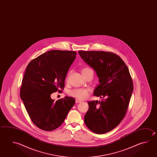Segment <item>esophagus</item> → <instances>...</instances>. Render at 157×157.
<instances>
[{"label":"esophagus","instance_id":"esophagus-1","mask_svg":"<svg viewBox=\"0 0 157 157\" xmlns=\"http://www.w3.org/2000/svg\"><path fill=\"white\" fill-rule=\"evenodd\" d=\"M82 101V100H80V99H75V103H81Z\"/></svg>","mask_w":157,"mask_h":157}]
</instances>
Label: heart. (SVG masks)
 <instances>
[{
    "mask_svg": "<svg viewBox=\"0 0 157 157\" xmlns=\"http://www.w3.org/2000/svg\"><path fill=\"white\" fill-rule=\"evenodd\" d=\"M90 71H93L89 67H84L82 69V73L83 75H85ZM69 94L78 99H84L88 96V90L85 88H76L69 91Z\"/></svg>",
    "mask_w": 157,
    "mask_h": 157,
    "instance_id": "heart-1",
    "label": "heart"
}]
</instances>
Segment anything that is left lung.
I'll return each instance as SVG.
<instances>
[{
  "mask_svg": "<svg viewBox=\"0 0 157 157\" xmlns=\"http://www.w3.org/2000/svg\"><path fill=\"white\" fill-rule=\"evenodd\" d=\"M78 53L99 78V84L93 95L103 98L101 101H88L84 123L94 133H107L119 125L127 111L133 91L130 73L116 54L103 51H79Z\"/></svg>",
  "mask_w": 157,
  "mask_h": 157,
  "instance_id": "1",
  "label": "left lung"
}]
</instances>
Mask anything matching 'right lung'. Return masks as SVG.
<instances>
[{
	"instance_id": "add662e5",
	"label": "right lung",
	"mask_w": 157,
	"mask_h": 157,
	"mask_svg": "<svg viewBox=\"0 0 157 157\" xmlns=\"http://www.w3.org/2000/svg\"><path fill=\"white\" fill-rule=\"evenodd\" d=\"M76 54L74 51L50 50L27 65L21 98L32 121L42 130L52 131L60 126L75 104L74 98L69 97L54 101L50 95L64 89Z\"/></svg>"
}]
</instances>
